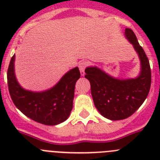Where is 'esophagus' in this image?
<instances>
[{"label":"esophagus","instance_id":"esophagus-1","mask_svg":"<svg viewBox=\"0 0 160 160\" xmlns=\"http://www.w3.org/2000/svg\"><path fill=\"white\" fill-rule=\"evenodd\" d=\"M88 64L89 63L87 62H86V61H83V62L79 63L78 67H79V70H80V72H81L82 76L85 75V69H86V67L88 66Z\"/></svg>","mask_w":160,"mask_h":160}]
</instances>
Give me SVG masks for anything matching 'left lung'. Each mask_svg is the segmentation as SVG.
<instances>
[{
  "label": "left lung",
  "mask_w": 160,
  "mask_h": 160,
  "mask_svg": "<svg viewBox=\"0 0 160 160\" xmlns=\"http://www.w3.org/2000/svg\"><path fill=\"white\" fill-rule=\"evenodd\" d=\"M125 36L133 45L141 62V72L135 78L118 79L98 67H87L85 78L90 81L94 106L103 117L122 120L132 115L148 95L152 83L149 60L138 44L132 29H125Z\"/></svg>",
  "instance_id": "1"
}]
</instances>
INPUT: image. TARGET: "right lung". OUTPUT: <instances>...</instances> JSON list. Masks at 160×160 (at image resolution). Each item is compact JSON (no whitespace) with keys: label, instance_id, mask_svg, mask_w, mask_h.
<instances>
[{"label":"right lung","instance_id":"1","mask_svg":"<svg viewBox=\"0 0 160 160\" xmlns=\"http://www.w3.org/2000/svg\"><path fill=\"white\" fill-rule=\"evenodd\" d=\"M14 60L15 55L9 62L7 80L8 91L17 108L25 116L45 125L54 126L66 121L73 108L75 84L80 78L78 68L68 71L51 89L32 92L22 88L17 81Z\"/></svg>","mask_w":160,"mask_h":160}]
</instances>
